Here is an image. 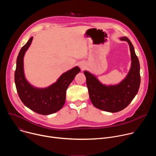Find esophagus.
<instances>
[{
    "instance_id": "esophagus-1",
    "label": "esophagus",
    "mask_w": 156,
    "mask_h": 156,
    "mask_svg": "<svg viewBox=\"0 0 156 156\" xmlns=\"http://www.w3.org/2000/svg\"><path fill=\"white\" fill-rule=\"evenodd\" d=\"M80 67H81V68L83 69L84 68V66H83V65H80Z\"/></svg>"
}]
</instances>
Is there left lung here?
<instances>
[{
	"instance_id": "1",
	"label": "left lung",
	"mask_w": 156,
	"mask_h": 156,
	"mask_svg": "<svg viewBox=\"0 0 156 156\" xmlns=\"http://www.w3.org/2000/svg\"><path fill=\"white\" fill-rule=\"evenodd\" d=\"M120 40L128 42L131 58L130 70L120 83L105 86L91 73L84 72L92 104L96 108L109 112H117L126 108L138 93L141 82L140 62L133 44L126 37H122Z\"/></svg>"
}]
</instances>
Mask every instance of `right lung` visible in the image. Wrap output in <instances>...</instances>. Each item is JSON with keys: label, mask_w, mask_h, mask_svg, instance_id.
Listing matches in <instances>:
<instances>
[{"label": "right lung", "mask_w": 156, "mask_h": 156, "mask_svg": "<svg viewBox=\"0 0 156 156\" xmlns=\"http://www.w3.org/2000/svg\"><path fill=\"white\" fill-rule=\"evenodd\" d=\"M31 37L21 49L16 59L15 83L19 98L27 107L41 115L54 114L63 106L69 86L80 72L78 66L62 74L56 83L48 87H34L27 81L23 72V57L33 41Z\"/></svg>", "instance_id": "1"}]
</instances>
